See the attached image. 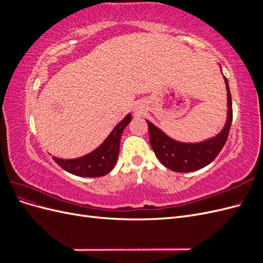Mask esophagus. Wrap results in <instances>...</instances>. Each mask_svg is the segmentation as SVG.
<instances>
[{
	"label": "esophagus",
	"mask_w": 263,
	"mask_h": 263,
	"mask_svg": "<svg viewBox=\"0 0 263 263\" xmlns=\"http://www.w3.org/2000/svg\"><path fill=\"white\" fill-rule=\"evenodd\" d=\"M136 110H137V112H139V110H140V109H139V108H136Z\"/></svg>",
	"instance_id": "esophagus-1"
}]
</instances>
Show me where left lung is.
<instances>
[{
    "label": "left lung",
    "instance_id": "1",
    "mask_svg": "<svg viewBox=\"0 0 263 263\" xmlns=\"http://www.w3.org/2000/svg\"><path fill=\"white\" fill-rule=\"evenodd\" d=\"M224 80L227 90V118L224 128L216 136L200 142H182L172 139L146 119L150 145L155 151L156 157L165 168L174 172H192L200 170L210 164L224 147L233 122L232 94H230L226 77H224Z\"/></svg>",
    "mask_w": 263,
    "mask_h": 263
}]
</instances>
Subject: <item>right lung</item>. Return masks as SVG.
Listing matches in <instances>:
<instances>
[{"instance_id": "right-lung-1", "label": "right lung", "mask_w": 263, "mask_h": 263, "mask_svg": "<svg viewBox=\"0 0 263 263\" xmlns=\"http://www.w3.org/2000/svg\"><path fill=\"white\" fill-rule=\"evenodd\" d=\"M132 121V114H127L102 144L91 153L74 159H61L52 157L63 170L78 177H103L113 170L116 164L121 137L125 127Z\"/></svg>"}]
</instances>
